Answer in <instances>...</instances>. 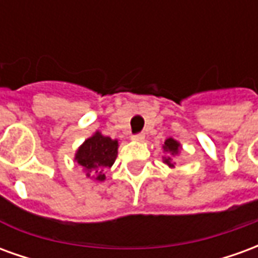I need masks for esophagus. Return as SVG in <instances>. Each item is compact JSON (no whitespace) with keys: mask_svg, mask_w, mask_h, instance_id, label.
<instances>
[{"mask_svg":"<svg viewBox=\"0 0 258 258\" xmlns=\"http://www.w3.org/2000/svg\"><path fill=\"white\" fill-rule=\"evenodd\" d=\"M145 140V135L144 134H135L133 135V141H138V142H141V141Z\"/></svg>","mask_w":258,"mask_h":258,"instance_id":"34e87169","label":"esophagus"}]
</instances>
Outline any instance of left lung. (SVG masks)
<instances>
[{
	"mask_svg": "<svg viewBox=\"0 0 258 258\" xmlns=\"http://www.w3.org/2000/svg\"><path fill=\"white\" fill-rule=\"evenodd\" d=\"M163 149L164 152H167L168 155H178L179 149H181V145H179V142H177L173 138H167V140L164 141V145H163ZM164 163L167 164L168 167H174V163L171 162V157H164Z\"/></svg>",
	"mask_w": 258,
	"mask_h": 258,
	"instance_id": "obj_1",
	"label": "left lung"
}]
</instances>
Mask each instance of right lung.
Segmentation results:
<instances>
[{"instance_id": "obj_1", "label": "right lung", "mask_w": 258, "mask_h": 258, "mask_svg": "<svg viewBox=\"0 0 258 258\" xmlns=\"http://www.w3.org/2000/svg\"><path fill=\"white\" fill-rule=\"evenodd\" d=\"M117 140H112L96 131L77 149L74 160L84 168L87 177L92 175L96 181H103L106 178L103 170L113 166L117 157Z\"/></svg>"}]
</instances>
